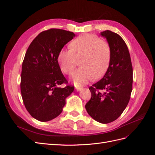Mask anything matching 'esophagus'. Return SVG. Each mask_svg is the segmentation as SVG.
Segmentation results:
<instances>
[{"mask_svg": "<svg viewBox=\"0 0 155 155\" xmlns=\"http://www.w3.org/2000/svg\"><path fill=\"white\" fill-rule=\"evenodd\" d=\"M75 89H76V91H81L83 88L82 87H78V86H76L75 87Z\"/></svg>", "mask_w": 155, "mask_h": 155, "instance_id": "esophagus-1", "label": "esophagus"}]
</instances>
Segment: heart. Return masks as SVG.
<instances>
[{"label": "heart", "instance_id": "b5f03b06", "mask_svg": "<svg viewBox=\"0 0 155 155\" xmlns=\"http://www.w3.org/2000/svg\"><path fill=\"white\" fill-rule=\"evenodd\" d=\"M70 50H61L58 61L62 72L70 74L77 64L81 65L72 74L76 85H83L94 78L102 77L109 67L111 58L110 46L107 41L94 34H84L74 39Z\"/></svg>", "mask_w": 155, "mask_h": 155}]
</instances>
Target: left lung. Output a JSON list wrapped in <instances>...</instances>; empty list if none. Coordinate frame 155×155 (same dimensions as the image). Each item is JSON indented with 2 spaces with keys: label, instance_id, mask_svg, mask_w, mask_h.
Instances as JSON below:
<instances>
[{
  "label": "left lung",
  "instance_id": "left-lung-1",
  "mask_svg": "<svg viewBox=\"0 0 155 155\" xmlns=\"http://www.w3.org/2000/svg\"><path fill=\"white\" fill-rule=\"evenodd\" d=\"M100 35L110 46V62L103 78L89 87L92 96L85 109L94 120L108 124L118 118L128 105L133 88V67L127 46L118 34L106 30Z\"/></svg>",
  "mask_w": 155,
  "mask_h": 155
}]
</instances>
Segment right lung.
I'll return each instance as SVG.
<instances>
[{"instance_id": "1", "label": "right lung", "mask_w": 155, "mask_h": 155, "mask_svg": "<svg viewBox=\"0 0 155 155\" xmlns=\"http://www.w3.org/2000/svg\"><path fill=\"white\" fill-rule=\"evenodd\" d=\"M76 36L61 29L42 31L28 48L22 65L21 91L30 115L40 121H48L63 111L66 98L74 87H60L67 83L58 61L60 50Z\"/></svg>"}]
</instances>
